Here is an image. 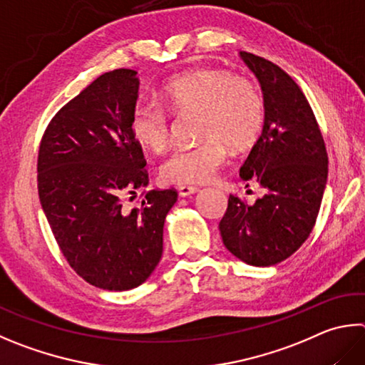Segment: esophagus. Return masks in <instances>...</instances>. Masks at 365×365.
<instances>
[{
  "label": "esophagus",
  "mask_w": 365,
  "mask_h": 365,
  "mask_svg": "<svg viewBox=\"0 0 365 365\" xmlns=\"http://www.w3.org/2000/svg\"><path fill=\"white\" fill-rule=\"evenodd\" d=\"M196 191H200V188H197V187H188V185H182V187H178V195H180L182 197L193 195V193H196Z\"/></svg>",
  "instance_id": "obj_1"
}]
</instances>
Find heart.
Wrapping results in <instances>:
<instances>
[{
  "label": "heart",
  "mask_w": 365,
  "mask_h": 365,
  "mask_svg": "<svg viewBox=\"0 0 365 365\" xmlns=\"http://www.w3.org/2000/svg\"><path fill=\"white\" fill-rule=\"evenodd\" d=\"M161 101L177 113H201L196 145L175 148L161 164V177L169 183H204L236 153L254 147L264 125V101L246 78L218 68H197L169 79L161 88ZM130 135L142 148L160 153L170 140L165 111L138 105L130 113Z\"/></svg>",
  "instance_id": "1"
}]
</instances>
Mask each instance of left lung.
Returning <instances> with one entry per match:
<instances>
[{"mask_svg": "<svg viewBox=\"0 0 365 365\" xmlns=\"http://www.w3.org/2000/svg\"><path fill=\"white\" fill-rule=\"evenodd\" d=\"M262 86L264 125L240 175L263 196L247 204L230 195L220 235L231 254L254 267L286 260L308 240L327 183V151L307 97L286 71L240 52Z\"/></svg>", "mask_w": 365, "mask_h": 365, "instance_id": "1", "label": "left lung"}]
</instances>
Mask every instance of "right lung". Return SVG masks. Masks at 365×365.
<instances>
[{
    "label": "right lung",
    "instance_id": "add662e5",
    "mask_svg": "<svg viewBox=\"0 0 365 365\" xmlns=\"http://www.w3.org/2000/svg\"><path fill=\"white\" fill-rule=\"evenodd\" d=\"M137 71L103 73L63 105L44 130L38 195L65 260L86 282L129 290L148 279L163 255L164 220L175 190L148 185L142 147L129 119L138 97Z\"/></svg>",
    "mask_w": 365,
    "mask_h": 365
}]
</instances>
